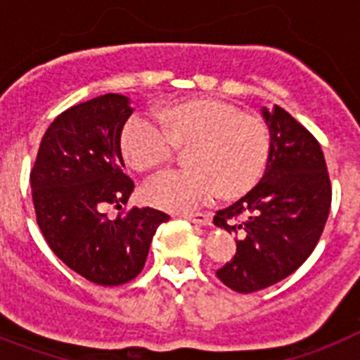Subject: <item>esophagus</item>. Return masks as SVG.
<instances>
[{"label": "esophagus", "mask_w": 360, "mask_h": 360, "mask_svg": "<svg viewBox=\"0 0 360 360\" xmlns=\"http://www.w3.org/2000/svg\"><path fill=\"white\" fill-rule=\"evenodd\" d=\"M185 219H188L190 223H195V225L201 226H208L210 225V217L207 214H185Z\"/></svg>", "instance_id": "esophagus-1"}]
</instances>
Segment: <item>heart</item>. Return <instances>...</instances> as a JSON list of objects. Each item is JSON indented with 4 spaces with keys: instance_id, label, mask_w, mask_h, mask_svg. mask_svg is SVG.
<instances>
[{
    "instance_id": "heart-1",
    "label": "heart",
    "mask_w": 360,
    "mask_h": 360,
    "mask_svg": "<svg viewBox=\"0 0 360 360\" xmlns=\"http://www.w3.org/2000/svg\"><path fill=\"white\" fill-rule=\"evenodd\" d=\"M162 129L135 115L124 124L120 150L134 170L152 172L188 150L190 170L157 175L144 188L153 207L190 212L217 195L238 198L264 175L271 153L265 120L216 98H188L157 111Z\"/></svg>"
}]
</instances>
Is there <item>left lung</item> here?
Here are the masks:
<instances>
[{
    "label": "left lung",
    "instance_id": "8db88e82",
    "mask_svg": "<svg viewBox=\"0 0 360 360\" xmlns=\"http://www.w3.org/2000/svg\"><path fill=\"white\" fill-rule=\"evenodd\" d=\"M271 153L258 185L217 210L214 225L236 234V255L217 271L226 288L255 292L300 267L319 243L331 207L319 141L280 105L262 108Z\"/></svg>",
    "mask_w": 360,
    "mask_h": 360
}]
</instances>
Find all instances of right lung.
<instances>
[{"instance_id":"right-lung-1","label":"right lung","mask_w":360,"mask_h":360,"mask_svg":"<svg viewBox=\"0 0 360 360\" xmlns=\"http://www.w3.org/2000/svg\"><path fill=\"white\" fill-rule=\"evenodd\" d=\"M134 108L119 93L72 105L53 120L31 172L36 219L53 252L98 285L134 280L146 264L157 226L170 216L131 208L110 219L108 207L126 205L135 185L124 174L120 134Z\"/></svg>"}]
</instances>
